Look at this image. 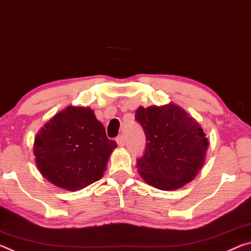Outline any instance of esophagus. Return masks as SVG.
<instances>
[{
    "label": "esophagus",
    "instance_id": "obj_1",
    "mask_svg": "<svg viewBox=\"0 0 251 251\" xmlns=\"http://www.w3.org/2000/svg\"><path fill=\"white\" fill-rule=\"evenodd\" d=\"M116 142H117V144L120 146H124L125 145V136L124 135H120L118 136V137L116 138Z\"/></svg>",
    "mask_w": 251,
    "mask_h": 251
}]
</instances>
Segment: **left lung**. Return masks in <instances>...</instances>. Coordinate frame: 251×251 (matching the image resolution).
Returning <instances> with one entry per match:
<instances>
[{
    "label": "left lung",
    "mask_w": 251,
    "mask_h": 251,
    "mask_svg": "<svg viewBox=\"0 0 251 251\" xmlns=\"http://www.w3.org/2000/svg\"><path fill=\"white\" fill-rule=\"evenodd\" d=\"M135 120L146 136L145 151L137 158L143 179L161 190L177 189L193 180L208 146L198 123L174 104L139 107Z\"/></svg>",
    "instance_id": "left-lung-1"
}]
</instances>
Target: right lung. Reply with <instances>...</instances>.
<instances>
[{
  "label": "right lung",
  "instance_id": "1",
  "mask_svg": "<svg viewBox=\"0 0 251 251\" xmlns=\"http://www.w3.org/2000/svg\"><path fill=\"white\" fill-rule=\"evenodd\" d=\"M116 147L91 108L69 106L36 135L34 155L46 179L61 188L78 190L103 176Z\"/></svg>",
  "mask_w": 251,
  "mask_h": 251
}]
</instances>
